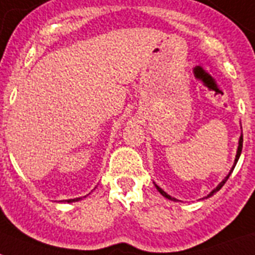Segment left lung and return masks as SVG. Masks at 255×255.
Listing matches in <instances>:
<instances>
[{"instance_id": "1", "label": "left lung", "mask_w": 255, "mask_h": 255, "mask_svg": "<svg viewBox=\"0 0 255 255\" xmlns=\"http://www.w3.org/2000/svg\"><path fill=\"white\" fill-rule=\"evenodd\" d=\"M242 141H244V138H242V136H241V137H240V142H239V149H237V154H236V160H235V165H233V167H232V170H231V173H232V171H233V169H235V166H236V163H237V161H239V158H240V154H241V150H242ZM231 173H229V174H228V175H227V178H225L224 181L221 182L220 185L217 186V187H216V188H215L214 191L211 192L210 195L207 196V198H210V196H212V195H214L215 192H216V191H219V190H220V188H221V187H223V186H224V185H225V182L228 181V178H229V175H231ZM156 187H157V190H158V191H160V192H161V195H163V196H165V198H167V199H170V200H175V199H174V198H171V196H170V195H167L166 192L163 191V190H161V188H160V187H158V186H156Z\"/></svg>"}]
</instances>
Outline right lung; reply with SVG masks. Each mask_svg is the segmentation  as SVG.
<instances>
[{
    "label": "right lung",
    "mask_w": 255,
    "mask_h": 255,
    "mask_svg": "<svg viewBox=\"0 0 255 255\" xmlns=\"http://www.w3.org/2000/svg\"><path fill=\"white\" fill-rule=\"evenodd\" d=\"M78 199H80V198H77V199H69V200H67V202H68V203H70V202H76V200H78Z\"/></svg>",
    "instance_id": "1"
}]
</instances>
